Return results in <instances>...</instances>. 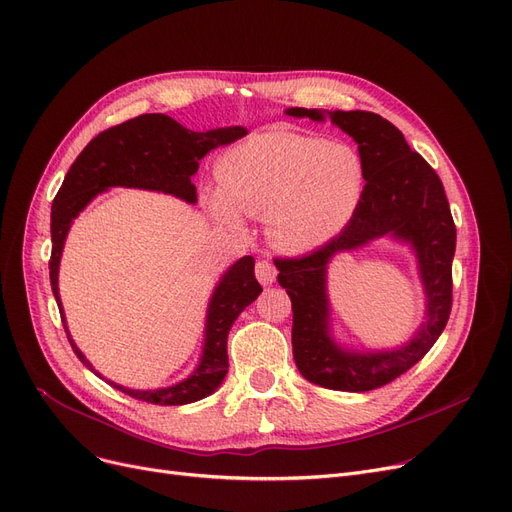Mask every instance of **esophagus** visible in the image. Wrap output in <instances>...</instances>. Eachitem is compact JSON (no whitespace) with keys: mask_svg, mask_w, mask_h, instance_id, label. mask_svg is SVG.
<instances>
[{"mask_svg":"<svg viewBox=\"0 0 512 512\" xmlns=\"http://www.w3.org/2000/svg\"><path fill=\"white\" fill-rule=\"evenodd\" d=\"M255 276H257V280H259L263 286L274 284V280H276V268H274V263H270L268 259H259V261L255 263Z\"/></svg>","mask_w":512,"mask_h":512,"instance_id":"34e87169","label":"esophagus"}]
</instances>
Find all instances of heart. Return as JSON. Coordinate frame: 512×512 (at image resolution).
Masks as SVG:
<instances>
[{"instance_id": "heart-1", "label": "heart", "mask_w": 512, "mask_h": 512, "mask_svg": "<svg viewBox=\"0 0 512 512\" xmlns=\"http://www.w3.org/2000/svg\"><path fill=\"white\" fill-rule=\"evenodd\" d=\"M219 190L207 205L221 224L265 215L270 238L286 251H309L335 236L358 207L364 171L343 144L270 129L230 148L217 163Z\"/></svg>"}]
</instances>
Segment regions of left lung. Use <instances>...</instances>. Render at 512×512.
I'll use <instances>...</instances> for the list:
<instances>
[{
  "label": "left lung",
  "mask_w": 512,
  "mask_h": 512,
  "mask_svg": "<svg viewBox=\"0 0 512 512\" xmlns=\"http://www.w3.org/2000/svg\"><path fill=\"white\" fill-rule=\"evenodd\" d=\"M286 115L324 121L328 117L355 140L364 171V190L339 236L303 257L274 259L278 282L293 303V355L309 383L335 391H370L395 381L425 358L452 311V259L456 226L435 169L414 152L404 133L366 110L288 108ZM389 233L410 241L428 295V320L404 348L358 354L329 339L325 265L341 250L363 246Z\"/></svg>",
  "instance_id": "1"
}]
</instances>
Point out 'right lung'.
I'll return each mask as SVG.
<instances>
[{
    "instance_id": "obj_1",
    "label": "right lung",
    "mask_w": 512,
    "mask_h": 512,
    "mask_svg": "<svg viewBox=\"0 0 512 512\" xmlns=\"http://www.w3.org/2000/svg\"><path fill=\"white\" fill-rule=\"evenodd\" d=\"M242 136H247L244 127H224L201 133L186 129L161 113L140 115L98 133L71 165L52 203L50 282L60 307L66 337H69L77 358L90 370H94L92 364L77 349L69 335V328H66L58 295V265L73 219L96 194L113 186L159 190L182 198L186 203H196V186L192 184V175L198 171V161L213 148L230 144ZM253 270L255 259L247 255L238 259L221 276L207 311L203 358L186 381L154 391L127 389L113 381L106 383L140 399V402L159 406H184L211 395L228 372V332L234 320L240 316V311L251 305L261 293V284L255 280Z\"/></svg>"
}]
</instances>
